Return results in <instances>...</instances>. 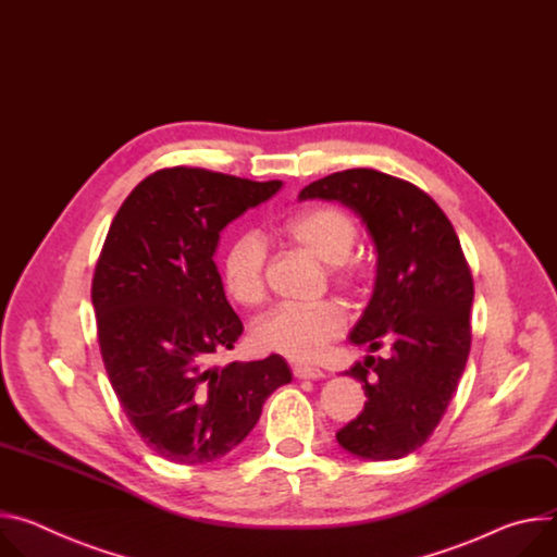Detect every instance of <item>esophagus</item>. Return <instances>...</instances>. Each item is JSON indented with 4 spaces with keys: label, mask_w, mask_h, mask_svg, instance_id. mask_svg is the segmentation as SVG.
<instances>
[{
    "label": "esophagus",
    "mask_w": 557,
    "mask_h": 557,
    "mask_svg": "<svg viewBox=\"0 0 557 557\" xmlns=\"http://www.w3.org/2000/svg\"><path fill=\"white\" fill-rule=\"evenodd\" d=\"M292 372L296 379H310V381H321L325 379V372L323 369H317V367H307V364H294Z\"/></svg>",
    "instance_id": "obj_1"
}]
</instances>
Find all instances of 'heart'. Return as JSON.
Masks as SVG:
<instances>
[{
	"label": "heart",
	"instance_id": "1",
	"mask_svg": "<svg viewBox=\"0 0 557 557\" xmlns=\"http://www.w3.org/2000/svg\"><path fill=\"white\" fill-rule=\"evenodd\" d=\"M285 236L300 250L330 268V278L343 289H354L367 278V263L351 255L358 238L354 219L334 206H319L292 216ZM265 240L247 232L236 236L221 259V281L225 292L245 307H255L265 298ZM347 317L332 300L317 305H281L257 321L255 343L272 354L310 362L321 358L327 345L343 334Z\"/></svg>",
	"mask_w": 557,
	"mask_h": 557
}]
</instances>
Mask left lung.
Instances as JSON below:
<instances>
[{
  "label": "left lung",
  "instance_id": "8db88e82",
  "mask_svg": "<svg viewBox=\"0 0 557 557\" xmlns=\"http://www.w3.org/2000/svg\"><path fill=\"white\" fill-rule=\"evenodd\" d=\"M300 201H341L367 225L376 245V283L349 334L367 356L347 376L367 403L345 424L338 445L364 460H398L434 434L471 349L473 278L451 221L413 183L354 168L307 185Z\"/></svg>",
  "mask_w": 557,
  "mask_h": 557
}]
</instances>
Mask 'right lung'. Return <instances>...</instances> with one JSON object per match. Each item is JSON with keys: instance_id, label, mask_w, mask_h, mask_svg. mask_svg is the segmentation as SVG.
I'll return each instance as SVG.
<instances>
[{"instance_id": "1", "label": "right lung", "mask_w": 557, "mask_h": 557, "mask_svg": "<svg viewBox=\"0 0 557 557\" xmlns=\"http://www.w3.org/2000/svg\"><path fill=\"white\" fill-rule=\"evenodd\" d=\"M281 185L163 168L112 219L92 276L99 349L131 424L170 462L223 458L292 381L278 354L212 364L243 334L214 263L221 230Z\"/></svg>"}]
</instances>
